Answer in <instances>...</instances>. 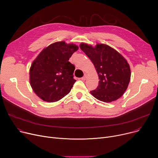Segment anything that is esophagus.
<instances>
[{
  "instance_id": "obj_1",
  "label": "esophagus",
  "mask_w": 158,
  "mask_h": 158,
  "mask_svg": "<svg viewBox=\"0 0 158 158\" xmlns=\"http://www.w3.org/2000/svg\"><path fill=\"white\" fill-rule=\"evenodd\" d=\"M86 78H87V75H85L84 76H83L81 79L82 80H85V79H86Z\"/></svg>"
}]
</instances>
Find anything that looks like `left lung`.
Segmentation results:
<instances>
[{
    "mask_svg": "<svg viewBox=\"0 0 158 158\" xmlns=\"http://www.w3.org/2000/svg\"><path fill=\"white\" fill-rule=\"evenodd\" d=\"M80 48L94 64L99 77L98 87L90 91L97 99L109 103L121 97L131 78L127 60L114 48L104 44L95 47L81 43Z\"/></svg>",
    "mask_w": 158,
    "mask_h": 158,
    "instance_id": "left-lung-1",
    "label": "left lung"
}]
</instances>
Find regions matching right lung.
Segmentation results:
<instances>
[{"instance_id": "right-lung-1", "label": "right lung", "mask_w": 158, "mask_h": 158, "mask_svg": "<svg viewBox=\"0 0 158 158\" xmlns=\"http://www.w3.org/2000/svg\"><path fill=\"white\" fill-rule=\"evenodd\" d=\"M78 47L64 41L54 43L43 49L32 62L30 83L35 93L44 101L55 102L70 92L76 80L75 67L69 62Z\"/></svg>"}]
</instances>
